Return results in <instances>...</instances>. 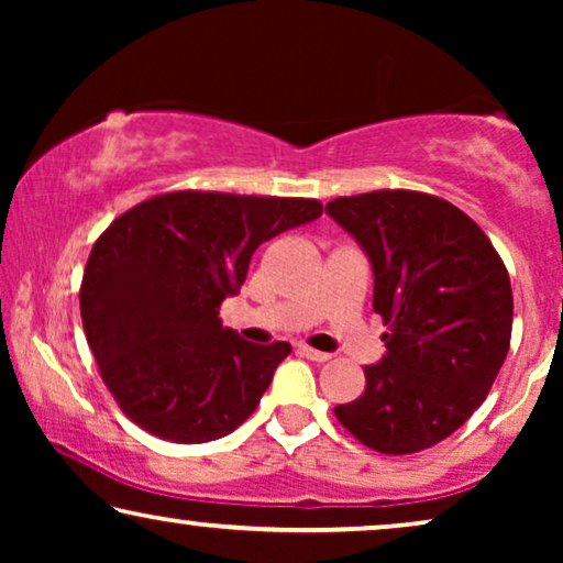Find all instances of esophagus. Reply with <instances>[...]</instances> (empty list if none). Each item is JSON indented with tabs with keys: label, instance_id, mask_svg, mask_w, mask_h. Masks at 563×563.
Listing matches in <instances>:
<instances>
[{
	"label": "esophagus",
	"instance_id": "1",
	"mask_svg": "<svg viewBox=\"0 0 563 563\" xmlns=\"http://www.w3.org/2000/svg\"><path fill=\"white\" fill-rule=\"evenodd\" d=\"M297 351L302 353L305 358H310V361H318V364H325V361L333 358V356H330V353H325V351H314V349H310V345H299Z\"/></svg>",
	"mask_w": 563,
	"mask_h": 563
}]
</instances>
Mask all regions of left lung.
<instances>
[{
    "mask_svg": "<svg viewBox=\"0 0 563 563\" xmlns=\"http://www.w3.org/2000/svg\"><path fill=\"white\" fill-rule=\"evenodd\" d=\"M325 212L366 253L387 353L335 418L379 453L430 449L476 412L512 333L510 276L476 222L407 189L338 197Z\"/></svg>",
    "mask_w": 563,
    "mask_h": 563,
    "instance_id": "8db88e82",
    "label": "left lung"
}]
</instances>
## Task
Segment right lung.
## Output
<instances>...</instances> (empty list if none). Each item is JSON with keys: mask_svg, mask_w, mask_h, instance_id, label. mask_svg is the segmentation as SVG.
<instances>
[{"mask_svg": "<svg viewBox=\"0 0 563 563\" xmlns=\"http://www.w3.org/2000/svg\"><path fill=\"white\" fill-rule=\"evenodd\" d=\"M322 214L318 199L172 191L99 235L79 305L99 374L122 412L172 443H207L241 426L289 343L256 345L222 328L220 305L261 243Z\"/></svg>", "mask_w": 563, "mask_h": 563, "instance_id": "obj_1", "label": "right lung"}]
</instances>
